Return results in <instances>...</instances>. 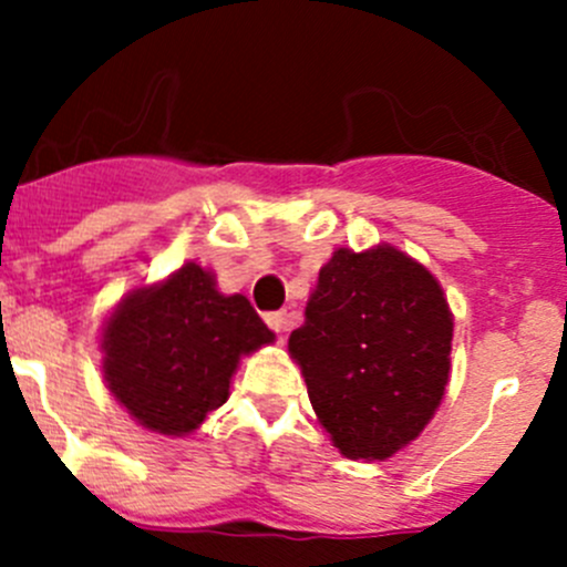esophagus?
Segmentation results:
<instances>
[{
	"label": "esophagus",
	"mask_w": 567,
	"mask_h": 567,
	"mask_svg": "<svg viewBox=\"0 0 567 567\" xmlns=\"http://www.w3.org/2000/svg\"><path fill=\"white\" fill-rule=\"evenodd\" d=\"M266 323L271 326V329L277 331V334H282V331H288L290 318H288V312H285V310H277V312H268Z\"/></svg>",
	"instance_id": "obj_1"
}]
</instances>
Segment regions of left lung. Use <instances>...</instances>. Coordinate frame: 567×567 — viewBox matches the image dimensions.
<instances>
[{
  "label": "left lung",
  "mask_w": 567,
  "mask_h": 567,
  "mask_svg": "<svg viewBox=\"0 0 567 567\" xmlns=\"http://www.w3.org/2000/svg\"><path fill=\"white\" fill-rule=\"evenodd\" d=\"M288 351L331 444L346 458L384 461L442 403L453 312L436 277L405 251L337 249Z\"/></svg>",
  "instance_id": "obj_1"
}]
</instances>
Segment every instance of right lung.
<instances>
[{
	"label": "right lung",
	"mask_w": 567,
	"mask_h": 567,
	"mask_svg": "<svg viewBox=\"0 0 567 567\" xmlns=\"http://www.w3.org/2000/svg\"><path fill=\"white\" fill-rule=\"evenodd\" d=\"M274 342L247 296H225L214 274L186 262L136 288L106 320L104 381L147 431L186 436L230 398L238 359Z\"/></svg>",
	"instance_id": "right-lung-1"
}]
</instances>
